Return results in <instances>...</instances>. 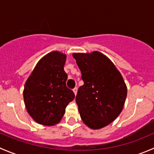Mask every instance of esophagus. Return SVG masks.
<instances>
[{
	"label": "esophagus",
	"mask_w": 154,
	"mask_h": 154,
	"mask_svg": "<svg viewBox=\"0 0 154 154\" xmlns=\"http://www.w3.org/2000/svg\"><path fill=\"white\" fill-rule=\"evenodd\" d=\"M73 91H74V94H77V87H76V88H74V89H73Z\"/></svg>",
	"instance_id": "obj_1"
}]
</instances>
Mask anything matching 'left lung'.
I'll return each instance as SVG.
<instances>
[{
    "label": "left lung",
    "mask_w": 154,
    "mask_h": 154,
    "mask_svg": "<svg viewBox=\"0 0 154 154\" xmlns=\"http://www.w3.org/2000/svg\"><path fill=\"white\" fill-rule=\"evenodd\" d=\"M84 84L76 97L80 117L87 127L98 130L114 122L122 112L127 88L114 63L102 53H74Z\"/></svg>",
    "instance_id": "left-lung-1"
}]
</instances>
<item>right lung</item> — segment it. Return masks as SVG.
Returning a JSON list of instances; mask_svg holds the SVG:
<instances>
[{"label":"right lung","instance_id":"right-lung-1","mask_svg":"<svg viewBox=\"0 0 154 154\" xmlns=\"http://www.w3.org/2000/svg\"><path fill=\"white\" fill-rule=\"evenodd\" d=\"M66 54L54 51L37 63L24 85L23 96L27 112L39 125L53 126L63 119L74 93L66 86Z\"/></svg>","mask_w":154,"mask_h":154}]
</instances>
